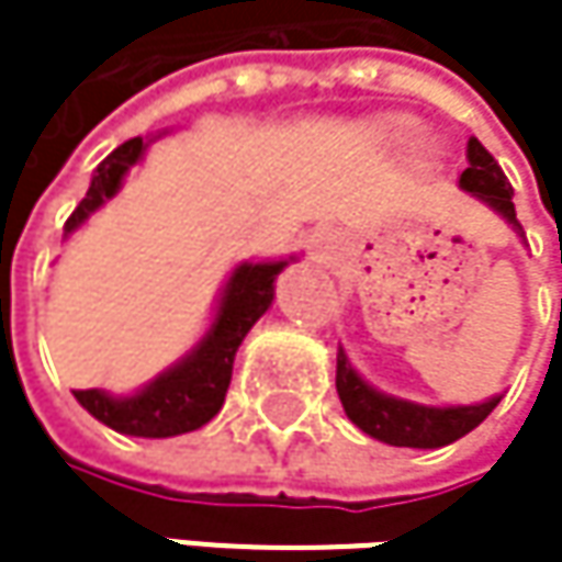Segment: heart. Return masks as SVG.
<instances>
[{
  "instance_id": "1",
  "label": "heart",
  "mask_w": 562,
  "mask_h": 562,
  "mask_svg": "<svg viewBox=\"0 0 562 562\" xmlns=\"http://www.w3.org/2000/svg\"><path fill=\"white\" fill-rule=\"evenodd\" d=\"M384 130H387V136H391V139H400V143L413 136V123H409V120H403V116L387 120V126H384Z\"/></svg>"
}]
</instances>
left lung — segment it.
I'll return each mask as SVG.
<instances>
[{"label": "left lung", "instance_id": "obj_1", "mask_svg": "<svg viewBox=\"0 0 562 562\" xmlns=\"http://www.w3.org/2000/svg\"><path fill=\"white\" fill-rule=\"evenodd\" d=\"M465 156H469V169L462 171L459 184L465 191H472L475 198H482L485 204H492L502 217H507V224H514L520 231V221H517L514 201H510V194H514L510 181L502 166L495 162V156L475 136L469 139ZM335 387H338L348 419L358 429H364L368 436H374L381 442L409 446V449H439V446L462 439L482 419H488V413L502 400V396H492L488 403H475V406H423V403L396 400V396L378 393L371 384H364L355 374V368L348 364L345 351H338Z\"/></svg>", "mask_w": 562, "mask_h": 562}]
</instances>
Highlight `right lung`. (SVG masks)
I'll use <instances>...</instances> for the list:
<instances>
[{"instance_id": "1", "label": "right lung", "mask_w": 562, "mask_h": 562, "mask_svg": "<svg viewBox=\"0 0 562 562\" xmlns=\"http://www.w3.org/2000/svg\"><path fill=\"white\" fill-rule=\"evenodd\" d=\"M143 153H146V143L143 136H136L116 146L97 166L83 201L74 207V214L64 224L67 234L80 227L90 217V211H97L106 198L120 191L123 175L130 171V166L139 162ZM282 267L285 263H240L234 277L227 280L207 338L181 364H175L162 378H156L146 391H139L136 396H123V400H113L103 391H74L77 403L90 416H97L100 423L126 436L166 439V436H181V432L204 426L224 406L231 374H234V355L240 341L247 338V331L254 328V322L270 308L273 280L280 277Z\"/></svg>"}]
</instances>
